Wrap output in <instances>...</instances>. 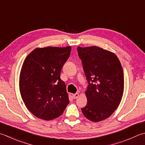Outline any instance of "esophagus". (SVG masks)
I'll return each mask as SVG.
<instances>
[{"label":"esophagus","mask_w":145,"mask_h":145,"mask_svg":"<svg viewBox=\"0 0 145 145\" xmlns=\"http://www.w3.org/2000/svg\"><path fill=\"white\" fill-rule=\"evenodd\" d=\"M78 96H79V94L78 93H75V94H73V99H76V98H78Z\"/></svg>","instance_id":"1"}]
</instances>
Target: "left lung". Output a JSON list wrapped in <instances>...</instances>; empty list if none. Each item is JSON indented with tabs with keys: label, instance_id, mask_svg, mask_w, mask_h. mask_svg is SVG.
Returning a JSON list of instances; mask_svg holds the SVG:
<instances>
[{
	"label": "left lung",
	"instance_id": "obj_1",
	"mask_svg": "<svg viewBox=\"0 0 145 145\" xmlns=\"http://www.w3.org/2000/svg\"><path fill=\"white\" fill-rule=\"evenodd\" d=\"M88 87L86 118L93 122L108 118L120 105L124 92V74L115 54L97 46L78 47Z\"/></svg>",
	"mask_w": 145,
	"mask_h": 145
}]
</instances>
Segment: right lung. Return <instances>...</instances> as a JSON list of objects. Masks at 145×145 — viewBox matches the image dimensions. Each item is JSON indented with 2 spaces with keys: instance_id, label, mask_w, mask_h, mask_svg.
I'll list each match as a JSON object with an SVG mask.
<instances>
[{
  "instance_id": "add662e5",
  "label": "right lung",
  "mask_w": 145,
  "mask_h": 145,
  "mask_svg": "<svg viewBox=\"0 0 145 145\" xmlns=\"http://www.w3.org/2000/svg\"><path fill=\"white\" fill-rule=\"evenodd\" d=\"M71 49L70 46L36 48L25 59L20 73V92L28 110L38 118H57L69 104L60 73Z\"/></svg>"
}]
</instances>
